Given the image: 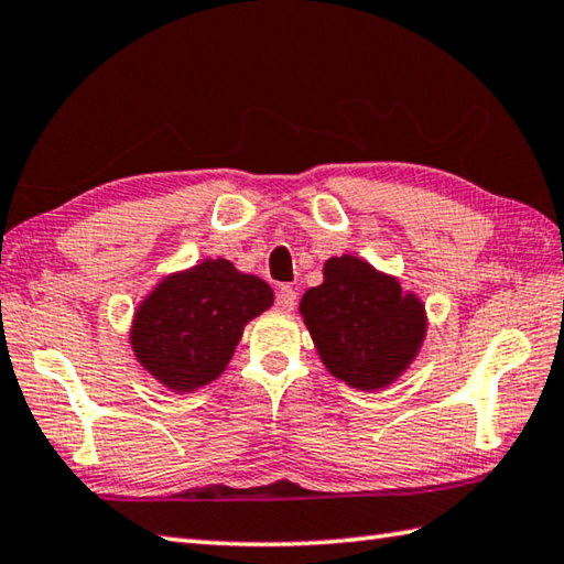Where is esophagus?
Instances as JSON below:
<instances>
[{"label": "esophagus", "mask_w": 564, "mask_h": 564, "mask_svg": "<svg viewBox=\"0 0 564 564\" xmlns=\"http://www.w3.org/2000/svg\"><path fill=\"white\" fill-rule=\"evenodd\" d=\"M296 306V292L292 286H280L278 290V310L282 312H292Z\"/></svg>", "instance_id": "obj_1"}]
</instances>
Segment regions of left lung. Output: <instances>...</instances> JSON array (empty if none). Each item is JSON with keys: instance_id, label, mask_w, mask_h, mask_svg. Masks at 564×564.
Listing matches in <instances>:
<instances>
[{"instance_id": "left-lung-1", "label": "left lung", "mask_w": 564, "mask_h": 564, "mask_svg": "<svg viewBox=\"0 0 564 564\" xmlns=\"http://www.w3.org/2000/svg\"><path fill=\"white\" fill-rule=\"evenodd\" d=\"M300 314L328 373L368 392L405 373L427 334L420 296L356 254L324 262V282L304 292Z\"/></svg>"}]
</instances>
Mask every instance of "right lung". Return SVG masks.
<instances>
[{
  "label": "right lung",
  "mask_w": 564,
  "mask_h": 564,
  "mask_svg": "<svg viewBox=\"0 0 564 564\" xmlns=\"http://www.w3.org/2000/svg\"><path fill=\"white\" fill-rule=\"evenodd\" d=\"M272 286L232 268L204 260L172 272L137 306L130 344L140 366L164 388L194 392L228 368L242 328L268 312Z\"/></svg>",
  "instance_id": "1"
}]
</instances>
